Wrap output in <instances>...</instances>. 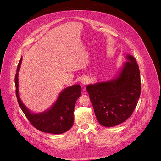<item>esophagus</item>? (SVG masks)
<instances>
[{"label":"esophagus","instance_id":"obj_1","mask_svg":"<svg viewBox=\"0 0 161 161\" xmlns=\"http://www.w3.org/2000/svg\"><path fill=\"white\" fill-rule=\"evenodd\" d=\"M89 81H90V79H89L88 77H86V76L83 78L82 80H81V83L83 85L88 84L89 83Z\"/></svg>","mask_w":161,"mask_h":161}]
</instances>
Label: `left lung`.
I'll list each match as a JSON object with an SVG mask.
<instances>
[{"instance_id": "1", "label": "left lung", "mask_w": 161, "mask_h": 161, "mask_svg": "<svg viewBox=\"0 0 161 161\" xmlns=\"http://www.w3.org/2000/svg\"><path fill=\"white\" fill-rule=\"evenodd\" d=\"M116 78L86 86L96 118L101 125L113 127L129 118L138 102L141 80L135 58L128 55Z\"/></svg>"}]
</instances>
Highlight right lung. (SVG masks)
<instances>
[{
  "instance_id": "obj_1",
  "label": "right lung",
  "mask_w": 161,
  "mask_h": 161,
  "mask_svg": "<svg viewBox=\"0 0 161 161\" xmlns=\"http://www.w3.org/2000/svg\"><path fill=\"white\" fill-rule=\"evenodd\" d=\"M22 58L17 67L14 82L16 94L20 108L32 125L44 132L59 134L69 130L73 125L74 109L81 95V86L75 85L64 89L56 102L48 110L39 113H32L21 101L18 90V72Z\"/></svg>"
}]
</instances>
